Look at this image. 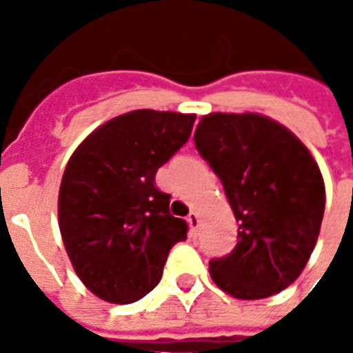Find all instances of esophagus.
<instances>
[{"mask_svg":"<svg viewBox=\"0 0 353 353\" xmlns=\"http://www.w3.org/2000/svg\"><path fill=\"white\" fill-rule=\"evenodd\" d=\"M187 223H189V227H191L192 232H196V229H199V223H200L199 214H194V212H191V214L187 215Z\"/></svg>","mask_w":353,"mask_h":353,"instance_id":"obj_1","label":"esophagus"}]
</instances>
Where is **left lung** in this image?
<instances>
[{
    "mask_svg": "<svg viewBox=\"0 0 353 353\" xmlns=\"http://www.w3.org/2000/svg\"><path fill=\"white\" fill-rule=\"evenodd\" d=\"M194 145L221 179L238 221V244L210 261L212 280L244 301L291 285L310 259L325 210V185L295 134L257 113H210Z\"/></svg>",
    "mask_w": 353,
    "mask_h": 353,
    "instance_id": "1",
    "label": "left lung"
}]
</instances>
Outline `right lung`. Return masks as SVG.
I'll list each match as a JSON object with an SVG mask.
<instances>
[{
    "instance_id": "obj_1",
    "label": "right lung",
    "mask_w": 353,
    "mask_h": 353,
    "mask_svg": "<svg viewBox=\"0 0 353 353\" xmlns=\"http://www.w3.org/2000/svg\"><path fill=\"white\" fill-rule=\"evenodd\" d=\"M194 119L130 111L96 128L68 161L58 194L62 240L81 281L108 303L145 296L172 245L187 238L154 176L187 143Z\"/></svg>"
}]
</instances>
